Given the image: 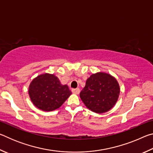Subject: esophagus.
<instances>
[{"label":"esophagus","mask_w":153,"mask_h":153,"mask_svg":"<svg viewBox=\"0 0 153 153\" xmlns=\"http://www.w3.org/2000/svg\"><path fill=\"white\" fill-rule=\"evenodd\" d=\"M71 92L74 93V94H78L79 92H80V90L79 88H76V89H72L71 90Z\"/></svg>","instance_id":"obj_1"}]
</instances>
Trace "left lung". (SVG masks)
Here are the masks:
<instances>
[{
    "instance_id": "obj_1",
    "label": "left lung",
    "mask_w": 153,
    "mask_h": 153,
    "mask_svg": "<svg viewBox=\"0 0 153 153\" xmlns=\"http://www.w3.org/2000/svg\"><path fill=\"white\" fill-rule=\"evenodd\" d=\"M117 80L105 73L92 74L79 94L83 102L93 112L102 113L112 108L120 95Z\"/></svg>"
}]
</instances>
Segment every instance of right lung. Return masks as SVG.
Instances as JSON below:
<instances>
[{
    "label": "right lung",
    "mask_w": 153,
    "mask_h": 153,
    "mask_svg": "<svg viewBox=\"0 0 153 153\" xmlns=\"http://www.w3.org/2000/svg\"><path fill=\"white\" fill-rule=\"evenodd\" d=\"M28 92L33 105L45 111L59 108L71 94L67 85L61 84L57 77L48 74L40 75L33 79Z\"/></svg>",
    "instance_id": "obj_1"
}]
</instances>
